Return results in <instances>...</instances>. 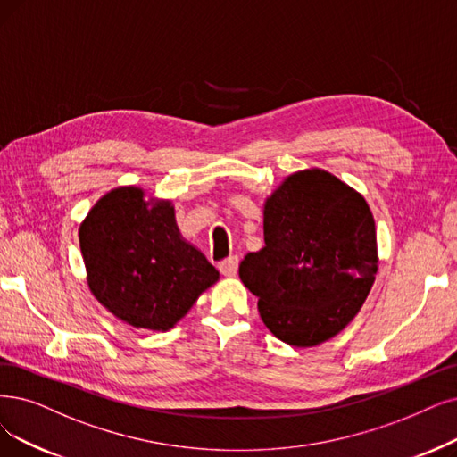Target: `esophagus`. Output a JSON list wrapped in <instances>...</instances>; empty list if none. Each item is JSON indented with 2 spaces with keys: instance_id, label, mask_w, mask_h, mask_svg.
I'll return each instance as SVG.
<instances>
[{
  "instance_id": "1",
  "label": "esophagus",
  "mask_w": 457,
  "mask_h": 457,
  "mask_svg": "<svg viewBox=\"0 0 457 457\" xmlns=\"http://www.w3.org/2000/svg\"><path fill=\"white\" fill-rule=\"evenodd\" d=\"M238 264H240V261H238V257H228V259H225V261H221L219 262V271L223 273V276H227V278H232V276H236V271H238Z\"/></svg>"
}]
</instances>
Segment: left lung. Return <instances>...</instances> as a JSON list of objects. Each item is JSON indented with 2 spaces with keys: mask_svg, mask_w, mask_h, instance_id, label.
<instances>
[{
  "mask_svg": "<svg viewBox=\"0 0 457 457\" xmlns=\"http://www.w3.org/2000/svg\"><path fill=\"white\" fill-rule=\"evenodd\" d=\"M264 247L247 253L242 283L268 330L292 346L339 334L366 302L377 273L373 213L334 174H290L266 198Z\"/></svg>",
  "mask_w": 457,
  "mask_h": 457,
  "instance_id": "8db88e82",
  "label": "left lung"
}]
</instances>
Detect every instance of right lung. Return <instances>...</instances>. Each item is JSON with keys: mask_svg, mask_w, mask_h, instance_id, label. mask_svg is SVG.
<instances>
[{"mask_svg": "<svg viewBox=\"0 0 457 457\" xmlns=\"http://www.w3.org/2000/svg\"><path fill=\"white\" fill-rule=\"evenodd\" d=\"M94 296L135 328L167 332L219 271L178 230L170 200L118 187L89 210L79 230Z\"/></svg>", "mask_w": 457, "mask_h": 457, "instance_id": "obj_1", "label": "right lung"}]
</instances>
